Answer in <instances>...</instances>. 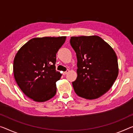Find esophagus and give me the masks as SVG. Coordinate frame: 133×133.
<instances>
[{
    "mask_svg": "<svg viewBox=\"0 0 133 133\" xmlns=\"http://www.w3.org/2000/svg\"><path fill=\"white\" fill-rule=\"evenodd\" d=\"M69 72V70H67L66 71H65V72H63V73H62V74L63 75H66L67 73H68Z\"/></svg>",
    "mask_w": 133,
    "mask_h": 133,
    "instance_id": "esophagus-1",
    "label": "esophagus"
}]
</instances>
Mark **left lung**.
I'll return each instance as SVG.
<instances>
[{
	"label": "left lung",
	"instance_id": "1",
	"mask_svg": "<svg viewBox=\"0 0 133 133\" xmlns=\"http://www.w3.org/2000/svg\"><path fill=\"white\" fill-rule=\"evenodd\" d=\"M76 53L77 77L72 82L75 93L95 99L111 89L118 75L117 56L112 47L97 36L71 37Z\"/></svg>",
	"mask_w": 133,
	"mask_h": 133
}]
</instances>
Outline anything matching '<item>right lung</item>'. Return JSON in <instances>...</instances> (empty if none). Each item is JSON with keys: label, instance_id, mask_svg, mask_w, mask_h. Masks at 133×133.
Here are the masks:
<instances>
[{"label": "right lung", "instance_id": "right-lung-1", "mask_svg": "<svg viewBox=\"0 0 133 133\" xmlns=\"http://www.w3.org/2000/svg\"><path fill=\"white\" fill-rule=\"evenodd\" d=\"M66 36L33 38L22 46L14 61V78L26 96L35 102L48 101L56 95V55Z\"/></svg>", "mask_w": 133, "mask_h": 133}]
</instances>
